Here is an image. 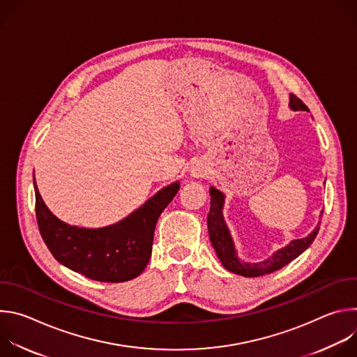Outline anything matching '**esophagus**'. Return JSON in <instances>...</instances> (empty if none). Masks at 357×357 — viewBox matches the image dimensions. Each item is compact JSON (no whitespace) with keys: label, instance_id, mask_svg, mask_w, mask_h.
<instances>
[{"label":"esophagus","instance_id":"34e87169","mask_svg":"<svg viewBox=\"0 0 357 357\" xmlns=\"http://www.w3.org/2000/svg\"><path fill=\"white\" fill-rule=\"evenodd\" d=\"M202 172H203V171H202L199 167H193V168L190 169V175L195 176V178H199V176L202 175Z\"/></svg>","mask_w":357,"mask_h":357}]
</instances>
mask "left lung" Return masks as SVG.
I'll return each mask as SVG.
<instances>
[{
	"label": "left lung",
	"mask_w": 357,
	"mask_h": 357,
	"mask_svg": "<svg viewBox=\"0 0 357 357\" xmlns=\"http://www.w3.org/2000/svg\"><path fill=\"white\" fill-rule=\"evenodd\" d=\"M289 109L294 112H299V110L310 112L308 107L294 94H289ZM209 193H211V211L208 215L209 237L222 266L234 274H238L243 277H260V275L274 273L282 268L284 266H287L288 263H291L292 260H295L298 256H301V254L312 244V241L315 240L319 231L321 223H318V226L307 237L292 240L285 247L278 248L267 260L257 261V263L243 261L238 257L233 237L223 218L225 193L216 189L215 186H211Z\"/></svg>",
	"instance_id": "1"
}]
</instances>
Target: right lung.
Listing matches in <instances>:
<instances>
[{"instance_id":"1","label":"right lung","mask_w":357,"mask_h":357,"mask_svg":"<svg viewBox=\"0 0 357 357\" xmlns=\"http://www.w3.org/2000/svg\"><path fill=\"white\" fill-rule=\"evenodd\" d=\"M35 211L40 236L65 267L90 280L124 282L146 267L158 218L179 190V182L158 190L123 220L98 229L70 226L47 209L35 183Z\"/></svg>"}]
</instances>
